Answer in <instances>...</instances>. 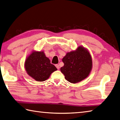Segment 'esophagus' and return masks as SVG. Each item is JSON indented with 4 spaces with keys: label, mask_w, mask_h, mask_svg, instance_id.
Wrapping results in <instances>:
<instances>
[{
    "label": "esophagus",
    "mask_w": 120,
    "mask_h": 120,
    "mask_svg": "<svg viewBox=\"0 0 120 120\" xmlns=\"http://www.w3.org/2000/svg\"><path fill=\"white\" fill-rule=\"evenodd\" d=\"M55 67H56V68H57V69H60V66H59V65H58V64L55 65Z\"/></svg>",
    "instance_id": "34e87169"
}]
</instances>
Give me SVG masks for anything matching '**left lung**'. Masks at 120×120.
<instances>
[{
    "label": "left lung",
    "instance_id": "1",
    "mask_svg": "<svg viewBox=\"0 0 120 120\" xmlns=\"http://www.w3.org/2000/svg\"><path fill=\"white\" fill-rule=\"evenodd\" d=\"M62 61L64 66L61 67L60 71L66 80L71 83H77L87 78L92 68L91 56L82 46L67 53Z\"/></svg>",
    "mask_w": 120,
    "mask_h": 120
}]
</instances>
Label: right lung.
I'll list each match as a JSON object with an SVG mask.
<instances>
[{"mask_svg": "<svg viewBox=\"0 0 120 120\" xmlns=\"http://www.w3.org/2000/svg\"><path fill=\"white\" fill-rule=\"evenodd\" d=\"M25 67L28 75L38 82L47 80L52 72L57 70L44 51L32 52L26 60Z\"/></svg>", "mask_w": 120, "mask_h": 120, "instance_id": "1", "label": "right lung"}]
</instances>
